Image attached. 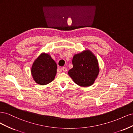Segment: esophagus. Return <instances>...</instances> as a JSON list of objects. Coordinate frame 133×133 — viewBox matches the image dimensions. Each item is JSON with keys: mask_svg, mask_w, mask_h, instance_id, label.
Returning a JSON list of instances; mask_svg holds the SVG:
<instances>
[{"mask_svg": "<svg viewBox=\"0 0 133 133\" xmlns=\"http://www.w3.org/2000/svg\"><path fill=\"white\" fill-rule=\"evenodd\" d=\"M62 70L63 71H67V68H66V67H63L62 68Z\"/></svg>", "mask_w": 133, "mask_h": 133, "instance_id": "34e87169", "label": "esophagus"}]
</instances>
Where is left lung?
I'll list each match as a JSON object with an SVG mask.
<instances>
[{
  "mask_svg": "<svg viewBox=\"0 0 133 133\" xmlns=\"http://www.w3.org/2000/svg\"><path fill=\"white\" fill-rule=\"evenodd\" d=\"M73 67L68 74L78 85L89 87L94 83L99 74L98 60L89 50L75 54L72 60Z\"/></svg>",
  "mask_w": 133,
  "mask_h": 133,
  "instance_id": "left-lung-1",
  "label": "left lung"
}]
</instances>
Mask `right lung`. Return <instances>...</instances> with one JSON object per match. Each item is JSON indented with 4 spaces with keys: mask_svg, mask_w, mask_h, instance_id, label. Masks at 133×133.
<instances>
[{
    "mask_svg": "<svg viewBox=\"0 0 133 133\" xmlns=\"http://www.w3.org/2000/svg\"><path fill=\"white\" fill-rule=\"evenodd\" d=\"M57 68V64L49 55L42 54L32 65L31 74L36 83L46 85L54 80Z\"/></svg>",
    "mask_w": 133,
    "mask_h": 133,
    "instance_id": "right-lung-1",
    "label": "right lung"
}]
</instances>
